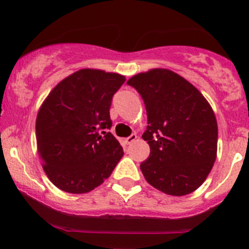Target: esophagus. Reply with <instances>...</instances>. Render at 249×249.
<instances>
[{
	"mask_svg": "<svg viewBox=\"0 0 249 249\" xmlns=\"http://www.w3.org/2000/svg\"><path fill=\"white\" fill-rule=\"evenodd\" d=\"M136 140H137V135H136V133H132L131 136H129L127 138H125V143H126V144H131L133 141H136Z\"/></svg>",
	"mask_w": 249,
	"mask_h": 249,
	"instance_id": "34e87169",
	"label": "esophagus"
}]
</instances>
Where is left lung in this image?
Listing matches in <instances>:
<instances>
[{"label": "left lung", "instance_id": "left-lung-1", "mask_svg": "<svg viewBox=\"0 0 249 249\" xmlns=\"http://www.w3.org/2000/svg\"><path fill=\"white\" fill-rule=\"evenodd\" d=\"M144 101L150 146L141 163L145 180L161 192L186 196L205 181L217 156L218 129L203 94L168 69H151L127 81Z\"/></svg>", "mask_w": 249, "mask_h": 249}]
</instances>
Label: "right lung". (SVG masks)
I'll return each instance as SVG.
<instances>
[{
  "label": "right lung",
  "mask_w": 249,
  "mask_h": 249,
  "mask_svg": "<svg viewBox=\"0 0 249 249\" xmlns=\"http://www.w3.org/2000/svg\"><path fill=\"white\" fill-rule=\"evenodd\" d=\"M125 76L81 69L62 80L39 108L36 148L50 181L68 193H87L112 174L124 155L111 132L112 96Z\"/></svg>",
  "instance_id": "add662e5"
}]
</instances>
